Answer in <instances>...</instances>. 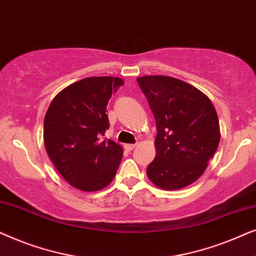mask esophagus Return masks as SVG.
I'll list each match as a JSON object with an SVG mask.
<instances>
[{
  "instance_id": "esophagus-1",
  "label": "esophagus",
  "mask_w": 256,
  "mask_h": 256,
  "mask_svg": "<svg viewBox=\"0 0 256 256\" xmlns=\"http://www.w3.org/2000/svg\"><path fill=\"white\" fill-rule=\"evenodd\" d=\"M136 146L138 144H124V149L128 150V152H130V150L136 148Z\"/></svg>"
}]
</instances>
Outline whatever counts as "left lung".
<instances>
[{"label":"left lung","mask_w":256,"mask_h":256,"mask_svg":"<svg viewBox=\"0 0 256 256\" xmlns=\"http://www.w3.org/2000/svg\"><path fill=\"white\" fill-rule=\"evenodd\" d=\"M138 82L157 127L148 178L164 190L188 186L202 176L219 146L216 108L202 90L180 79L144 76Z\"/></svg>","instance_id":"1"}]
</instances>
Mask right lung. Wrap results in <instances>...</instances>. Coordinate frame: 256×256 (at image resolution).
<instances>
[{
  "instance_id": "obj_1",
  "label": "right lung",
  "mask_w": 256,
  "mask_h": 256,
  "mask_svg": "<svg viewBox=\"0 0 256 256\" xmlns=\"http://www.w3.org/2000/svg\"><path fill=\"white\" fill-rule=\"evenodd\" d=\"M124 80L90 76L60 90L44 118V144L62 178L82 191H99L116 174L124 150L102 140L110 121L106 114L112 94Z\"/></svg>"
}]
</instances>
